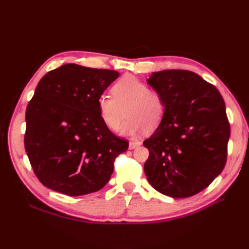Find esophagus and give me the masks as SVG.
<instances>
[{
	"label": "esophagus",
	"instance_id": "34e87169",
	"mask_svg": "<svg viewBox=\"0 0 249 249\" xmlns=\"http://www.w3.org/2000/svg\"><path fill=\"white\" fill-rule=\"evenodd\" d=\"M140 144H141L140 141H138V140H135V141L132 140V141L129 142V148H130V149H134V148L138 147Z\"/></svg>",
	"mask_w": 249,
	"mask_h": 249
}]
</instances>
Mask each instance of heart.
<instances>
[{
    "mask_svg": "<svg viewBox=\"0 0 249 249\" xmlns=\"http://www.w3.org/2000/svg\"><path fill=\"white\" fill-rule=\"evenodd\" d=\"M111 93L113 98L102 94L97 100L100 118L110 131H118L124 118V111L129 117L123 130L125 134L144 129L153 131L161 124L166 111L163 96L137 78L123 77L113 85Z\"/></svg>",
    "mask_w": 249,
    "mask_h": 249,
    "instance_id": "b5f03b06",
    "label": "heart"
}]
</instances>
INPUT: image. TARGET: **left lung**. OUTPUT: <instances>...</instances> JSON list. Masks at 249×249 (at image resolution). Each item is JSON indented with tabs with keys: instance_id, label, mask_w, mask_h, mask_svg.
<instances>
[{
	"instance_id": "left-lung-1",
	"label": "left lung",
	"mask_w": 249,
	"mask_h": 249,
	"mask_svg": "<svg viewBox=\"0 0 249 249\" xmlns=\"http://www.w3.org/2000/svg\"><path fill=\"white\" fill-rule=\"evenodd\" d=\"M147 83L166 105L164 117L143 144L144 172L157 191L173 198L202 191L223 170L230 123L218 89L184 70L153 72Z\"/></svg>"
}]
</instances>
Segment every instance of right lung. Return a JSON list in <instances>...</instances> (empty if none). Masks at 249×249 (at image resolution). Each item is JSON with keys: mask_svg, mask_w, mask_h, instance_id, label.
I'll return each mask as SVG.
<instances>
[{"mask_svg": "<svg viewBox=\"0 0 249 249\" xmlns=\"http://www.w3.org/2000/svg\"><path fill=\"white\" fill-rule=\"evenodd\" d=\"M119 77L111 70L64 64L44 74L26 110L25 148L35 176L70 196L101 190L129 142L100 118L97 100Z\"/></svg>", "mask_w": 249, "mask_h": 249, "instance_id": "obj_1", "label": "right lung"}]
</instances>
